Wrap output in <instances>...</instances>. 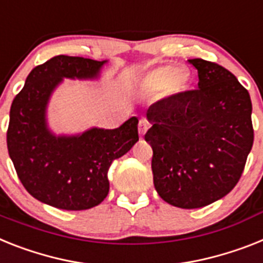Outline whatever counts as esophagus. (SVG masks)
I'll use <instances>...</instances> for the list:
<instances>
[{
  "label": "esophagus",
  "instance_id": "obj_1",
  "mask_svg": "<svg viewBox=\"0 0 263 263\" xmlns=\"http://www.w3.org/2000/svg\"><path fill=\"white\" fill-rule=\"evenodd\" d=\"M148 121L145 120V119H140V121H139V134H140V136L144 135L147 129H148Z\"/></svg>",
  "mask_w": 263,
  "mask_h": 263
}]
</instances>
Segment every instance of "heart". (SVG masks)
Here are the masks:
<instances>
[{
    "mask_svg": "<svg viewBox=\"0 0 263 263\" xmlns=\"http://www.w3.org/2000/svg\"><path fill=\"white\" fill-rule=\"evenodd\" d=\"M189 80L190 73L186 68L163 65L145 74L142 88L147 93H158L159 90H162L167 96H175L184 90Z\"/></svg>",
    "mask_w": 263,
    "mask_h": 263,
    "instance_id": "1",
    "label": "heart"
}]
</instances>
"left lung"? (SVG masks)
Segmentation results:
<instances>
[{"mask_svg":"<svg viewBox=\"0 0 263 263\" xmlns=\"http://www.w3.org/2000/svg\"><path fill=\"white\" fill-rule=\"evenodd\" d=\"M198 89L162 99L147 111L152 174L159 196L180 209L223 198L243 173L254 142L248 89L219 64L189 60Z\"/></svg>","mask_w":263,"mask_h":263,"instance_id":"1","label":"left lung"}]
</instances>
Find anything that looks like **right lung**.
Listing matches in <instances>:
<instances>
[{
  "mask_svg": "<svg viewBox=\"0 0 263 263\" xmlns=\"http://www.w3.org/2000/svg\"><path fill=\"white\" fill-rule=\"evenodd\" d=\"M107 61L54 56L33 68L10 107L6 143L26 191L63 210H88L109 191L108 170L139 140L138 118L115 129L90 128L81 135L56 136L45 112L54 88L68 79H96Z\"/></svg>",
  "mask_w": 263,
  "mask_h": 263,
  "instance_id": "obj_1",
  "label": "right lung"
}]
</instances>
